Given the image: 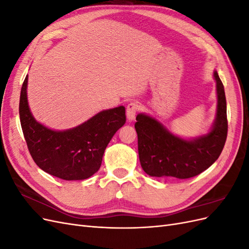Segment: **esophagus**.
<instances>
[{"label": "esophagus", "instance_id": "obj_1", "mask_svg": "<svg viewBox=\"0 0 249 249\" xmlns=\"http://www.w3.org/2000/svg\"><path fill=\"white\" fill-rule=\"evenodd\" d=\"M139 110V105L138 103L132 102L126 106V117L129 122H132L134 120L135 116H136V113Z\"/></svg>", "mask_w": 249, "mask_h": 249}]
</instances>
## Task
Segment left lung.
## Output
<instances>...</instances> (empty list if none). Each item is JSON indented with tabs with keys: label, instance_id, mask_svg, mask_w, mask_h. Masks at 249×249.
I'll return each mask as SVG.
<instances>
[{
	"label": "left lung",
	"instance_id": "1",
	"mask_svg": "<svg viewBox=\"0 0 249 249\" xmlns=\"http://www.w3.org/2000/svg\"><path fill=\"white\" fill-rule=\"evenodd\" d=\"M217 109L212 127L201 136L184 139L145 113L136 117L138 154L150 177L189 178L208 169L220 156L228 136L227 101L222 82L214 71Z\"/></svg>",
	"mask_w": 249,
	"mask_h": 249
}]
</instances>
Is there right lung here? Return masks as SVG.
I'll use <instances>...</instances> for the list:
<instances>
[{
	"instance_id": "add662e5",
	"label": "right lung",
	"mask_w": 249,
	"mask_h": 249,
	"mask_svg": "<svg viewBox=\"0 0 249 249\" xmlns=\"http://www.w3.org/2000/svg\"><path fill=\"white\" fill-rule=\"evenodd\" d=\"M28 76L21 86L19 118L29 152L40 169L65 180H81L100 169L104 152L125 124V108L103 110L72 129L56 131L32 115L27 96Z\"/></svg>"
}]
</instances>
